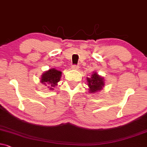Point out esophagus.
I'll list each match as a JSON object with an SVG mask.
<instances>
[{
  "label": "esophagus",
  "instance_id": "esophagus-1",
  "mask_svg": "<svg viewBox=\"0 0 147 147\" xmlns=\"http://www.w3.org/2000/svg\"><path fill=\"white\" fill-rule=\"evenodd\" d=\"M71 69H72L76 70L77 69H78V65H74L73 66L71 67Z\"/></svg>",
  "mask_w": 147,
  "mask_h": 147
}]
</instances>
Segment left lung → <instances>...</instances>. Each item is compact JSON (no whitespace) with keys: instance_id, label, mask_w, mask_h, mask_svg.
<instances>
[{"instance_id":"8db88e82","label":"left lung","mask_w":147,"mask_h":147,"mask_svg":"<svg viewBox=\"0 0 147 147\" xmlns=\"http://www.w3.org/2000/svg\"><path fill=\"white\" fill-rule=\"evenodd\" d=\"M87 84L89 87V93H95L102 89L104 86V78L96 72H93L90 78H86Z\"/></svg>"}]
</instances>
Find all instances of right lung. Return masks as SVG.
<instances>
[{
    "instance_id": "1",
    "label": "right lung",
    "mask_w": 147,
    "mask_h": 147,
    "mask_svg": "<svg viewBox=\"0 0 147 147\" xmlns=\"http://www.w3.org/2000/svg\"><path fill=\"white\" fill-rule=\"evenodd\" d=\"M62 72L56 69L52 68L46 71L42 74L41 78V82L48 86L50 90H54V87L57 85V83L61 80Z\"/></svg>"
}]
</instances>
